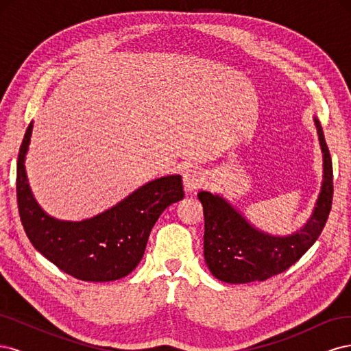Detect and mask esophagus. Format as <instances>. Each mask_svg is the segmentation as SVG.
I'll use <instances>...</instances> for the list:
<instances>
[{
	"label": "esophagus",
	"mask_w": 351,
	"mask_h": 351,
	"mask_svg": "<svg viewBox=\"0 0 351 351\" xmlns=\"http://www.w3.org/2000/svg\"><path fill=\"white\" fill-rule=\"evenodd\" d=\"M204 182H205V177L197 168H189L183 176V183H184L186 192H195V190L204 186Z\"/></svg>",
	"instance_id": "1"
}]
</instances>
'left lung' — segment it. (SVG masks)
Wrapping results in <instances>:
<instances>
[{
    "label": "left lung",
    "mask_w": 351,
    "mask_h": 351,
    "mask_svg": "<svg viewBox=\"0 0 351 351\" xmlns=\"http://www.w3.org/2000/svg\"><path fill=\"white\" fill-rule=\"evenodd\" d=\"M324 154V182L307 224L290 236H271L254 228L218 195L199 192L204 205V254L215 278L230 284L265 281L289 269L321 236L332 205V161L321 123L315 119Z\"/></svg>",
    "instance_id": "left-lung-1"
}]
</instances>
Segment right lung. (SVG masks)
I'll use <instances>...</instances> for the list:
<instances>
[{"instance_id": "right-lung-1", "label": "right lung", "mask_w": 351, "mask_h": 351, "mask_svg": "<svg viewBox=\"0 0 351 351\" xmlns=\"http://www.w3.org/2000/svg\"><path fill=\"white\" fill-rule=\"evenodd\" d=\"M32 127L30 123L20 146L16 182L20 221L30 243L61 271L82 281L105 282L129 275L141 262L159 215L183 199L182 177L156 178L90 219L60 221L45 214L27 183L25 155Z\"/></svg>"}]
</instances>
